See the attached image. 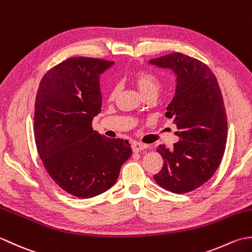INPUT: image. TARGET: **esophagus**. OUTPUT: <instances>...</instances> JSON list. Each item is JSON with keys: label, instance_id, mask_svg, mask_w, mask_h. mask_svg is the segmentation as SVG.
<instances>
[{"label": "esophagus", "instance_id": "esophagus-1", "mask_svg": "<svg viewBox=\"0 0 252 252\" xmlns=\"http://www.w3.org/2000/svg\"><path fill=\"white\" fill-rule=\"evenodd\" d=\"M131 148L132 150L135 152H139L141 150H145V149L148 148L147 145H145V143H141V142H138V141H133L131 143Z\"/></svg>", "mask_w": 252, "mask_h": 252}]
</instances>
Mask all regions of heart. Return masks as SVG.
I'll return each instance as SVG.
<instances>
[{
	"label": "heart",
	"mask_w": 252,
	"mask_h": 252,
	"mask_svg": "<svg viewBox=\"0 0 252 252\" xmlns=\"http://www.w3.org/2000/svg\"><path fill=\"white\" fill-rule=\"evenodd\" d=\"M132 83L140 91V94L143 95L148 92H158L160 89V80L157 76H155L148 71H137L132 75ZM119 94V88L116 86L112 87L111 89V97H115Z\"/></svg>",
	"instance_id": "heart-1"
}]
</instances>
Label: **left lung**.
<instances>
[{
    "instance_id": "left-lung-1",
    "label": "left lung",
    "mask_w": 252,
    "mask_h": 252,
    "mask_svg": "<svg viewBox=\"0 0 252 252\" xmlns=\"http://www.w3.org/2000/svg\"><path fill=\"white\" fill-rule=\"evenodd\" d=\"M175 75V94L165 116L177 126L178 141L160 145L163 167L155 181L166 190L185 193L207 183L224 155L227 120L217 78L207 65L182 53L148 62Z\"/></svg>"
}]
</instances>
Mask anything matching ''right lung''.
<instances>
[{"label":"right lung","mask_w":252,"mask_h":252,"mask_svg":"<svg viewBox=\"0 0 252 252\" xmlns=\"http://www.w3.org/2000/svg\"><path fill=\"white\" fill-rule=\"evenodd\" d=\"M114 62L74 58L41 80L34 105V139L51 178L75 197L88 199L114 185L132 150L92 128L101 112L100 77Z\"/></svg>","instance_id":"1"}]
</instances>
